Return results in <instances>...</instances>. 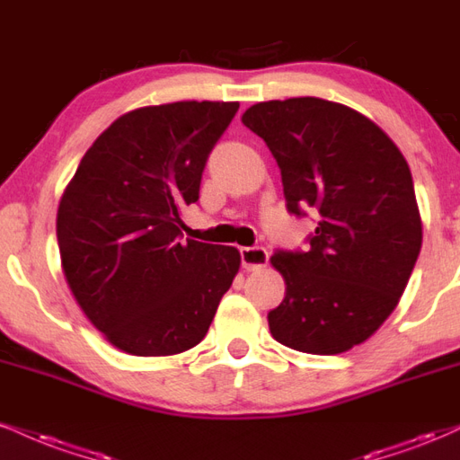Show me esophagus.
Returning a JSON list of instances; mask_svg holds the SVG:
<instances>
[{"label":"esophagus","mask_w":460,"mask_h":460,"mask_svg":"<svg viewBox=\"0 0 460 460\" xmlns=\"http://www.w3.org/2000/svg\"><path fill=\"white\" fill-rule=\"evenodd\" d=\"M240 257H242V265L246 270H259L265 268L270 261V252L265 251L263 246H244L240 248Z\"/></svg>","instance_id":"esophagus-1"}]
</instances>
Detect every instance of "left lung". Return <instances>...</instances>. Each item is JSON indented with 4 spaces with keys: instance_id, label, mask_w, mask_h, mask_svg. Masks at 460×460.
I'll list each match as a JSON object with an SVG mask.
<instances>
[{
    "instance_id": "1",
    "label": "left lung",
    "mask_w": 460,
    "mask_h": 460,
    "mask_svg": "<svg viewBox=\"0 0 460 460\" xmlns=\"http://www.w3.org/2000/svg\"><path fill=\"white\" fill-rule=\"evenodd\" d=\"M242 121L279 163L289 214L317 216L306 251L274 252L287 291L270 332L304 353L351 349L394 311L422 246L407 160L377 124L321 98L252 104Z\"/></svg>"
}]
</instances>
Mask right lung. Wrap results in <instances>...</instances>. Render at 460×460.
Here are the masks:
<instances>
[{"label":"right lung","instance_id":"right-lung-1","mask_svg":"<svg viewBox=\"0 0 460 460\" xmlns=\"http://www.w3.org/2000/svg\"><path fill=\"white\" fill-rule=\"evenodd\" d=\"M237 102H171L115 119L58 209L64 276L83 313L132 356H173L208 334L240 252L184 240L181 209Z\"/></svg>","mask_w":460,"mask_h":460}]
</instances>
